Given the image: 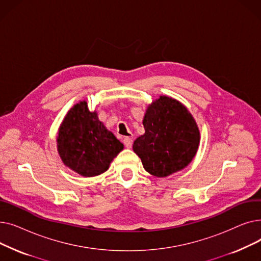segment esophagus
Listing matches in <instances>:
<instances>
[{
  "label": "esophagus",
  "instance_id": "34e87169",
  "mask_svg": "<svg viewBox=\"0 0 261 261\" xmlns=\"http://www.w3.org/2000/svg\"><path fill=\"white\" fill-rule=\"evenodd\" d=\"M132 144H133V141L131 138H129V136H126V138L123 139V145H125L127 148H131Z\"/></svg>",
  "mask_w": 261,
  "mask_h": 261
}]
</instances>
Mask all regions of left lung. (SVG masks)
<instances>
[{
    "label": "left lung",
    "mask_w": 261,
    "mask_h": 261,
    "mask_svg": "<svg viewBox=\"0 0 261 261\" xmlns=\"http://www.w3.org/2000/svg\"><path fill=\"white\" fill-rule=\"evenodd\" d=\"M143 125L145 133L134 141L133 151L147 172L168 176L193 161L200 132L193 115L180 101L160 96L147 108Z\"/></svg>",
    "instance_id": "obj_1"
}]
</instances>
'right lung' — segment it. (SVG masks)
Masks as SVG:
<instances>
[{
  "label": "right lung",
  "mask_w": 261,
  "mask_h": 261,
  "mask_svg": "<svg viewBox=\"0 0 261 261\" xmlns=\"http://www.w3.org/2000/svg\"><path fill=\"white\" fill-rule=\"evenodd\" d=\"M58 153L65 166L82 176L99 175L123 149V145L90 112L86 100L65 115L57 136Z\"/></svg>",
  "instance_id": "1"
}]
</instances>
